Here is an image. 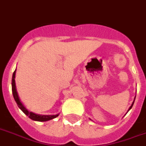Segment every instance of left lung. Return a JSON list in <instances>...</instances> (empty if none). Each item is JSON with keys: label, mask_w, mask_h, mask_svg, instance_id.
<instances>
[{"label": "left lung", "mask_w": 146, "mask_h": 146, "mask_svg": "<svg viewBox=\"0 0 146 146\" xmlns=\"http://www.w3.org/2000/svg\"><path fill=\"white\" fill-rule=\"evenodd\" d=\"M134 102H135V100H134ZM134 102H132V104H131V106H130V108H129V110H128V111L130 110V109H131V107H132V106H133V104H134Z\"/></svg>", "instance_id": "8db88e82"}]
</instances>
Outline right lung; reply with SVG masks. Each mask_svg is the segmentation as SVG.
Listing matches in <instances>:
<instances>
[{"instance_id": "right-lung-1", "label": "right lung", "mask_w": 146, "mask_h": 146, "mask_svg": "<svg viewBox=\"0 0 146 146\" xmlns=\"http://www.w3.org/2000/svg\"><path fill=\"white\" fill-rule=\"evenodd\" d=\"M15 73H16V70H15L14 73H13V76H12V82H11V86H12V93H13V96L15 98V102L17 103V106L19 107L20 109L23 112L27 115L31 119H32L34 121H49L51 119H53L54 118H56L57 116H58V115H38L32 112V111H29L27 108H25L24 105H23L21 102L20 101V98L17 95V89H16V85H15Z\"/></svg>"}]
</instances>
